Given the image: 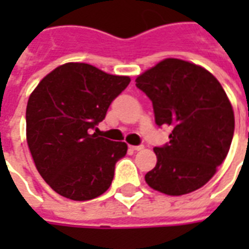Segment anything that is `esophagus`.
Wrapping results in <instances>:
<instances>
[{"label":"esophagus","mask_w":249,"mask_h":249,"mask_svg":"<svg viewBox=\"0 0 249 249\" xmlns=\"http://www.w3.org/2000/svg\"><path fill=\"white\" fill-rule=\"evenodd\" d=\"M130 149L132 151H141V149H144V145H132Z\"/></svg>","instance_id":"34e87169"}]
</instances>
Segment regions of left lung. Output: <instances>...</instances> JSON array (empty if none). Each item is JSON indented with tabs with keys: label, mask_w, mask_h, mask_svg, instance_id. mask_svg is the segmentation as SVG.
Masks as SVG:
<instances>
[{
	"label": "left lung",
	"mask_w": 249,
	"mask_h": 249,
	"mask_svg": "<svg viewBox=\"0 0 249 249\" xmlns=\"http://www.w3.org/2000/svg\"><path fill=\"white\" fill-rule=\"evenodd\" d=\"M153 105L159 126H171L165 145L155 146L156 167L145 181L180 196L207 184L228 155L235 117L220 82L201 66L167 58L136 78Z\"/></svg>",
	"instance_id": "obj_1"
}]
</instances>
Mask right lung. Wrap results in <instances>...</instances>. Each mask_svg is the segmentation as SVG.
<instances>
[{"label":"right lung","mask_w":249,"mask_h":249,"mask_svg":"<svg viewBox=\"0 0 249 249\" xmlns=\"http://www.w3.org/2000/svg\"><path fill=\"white\" fill-rule=\"evenodd\" d=\"M129 82V77L89 64L68 62L44 77L30 94L26 141L37 171L54 192L85 201L110 187L116 162L128 146L90 130L97 129Z\"/></svg>","instance_id":"obj_1"}]
</instances>
